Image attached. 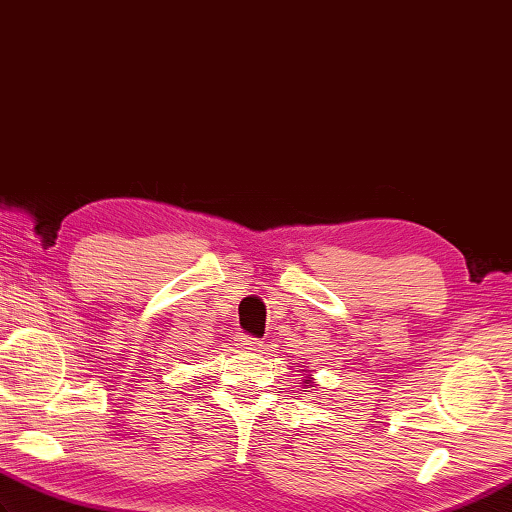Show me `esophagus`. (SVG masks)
<instances>
[{"mask_svg": "<svg viewBox=\"0 0 512 512\" xmlns=\"http://www.w3.org/2000/svg\"><path fill=\"white\" fill-rule=\"evenodd\" d=\"M238 348H243V350H256V348H260V342H258L256 337L241 335V337H238Z\"/></svg>", "mask_w": 512, "mask_h": 512, "instance_id": "esophagus-1", "label": "esophagus"}]
</instances>
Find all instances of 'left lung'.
Masks as SVG:
<instances>
[{
  "label": "left lung",
  "instance_id": "1",
  "mask_svg": "<svg viewBox=\"0 0 512 512\" xmlns=\"http://www.w3.org/2000/svg\"><path fill=\"white\" fill-rule=\"evenodd\" d=\"M302 383H304V390H302V392H306V388H315L313 374H309V377H304V379H302Z\"/></svg>",
  "mask_w": 512,
  "mask_h": 512
}]
</instances>
